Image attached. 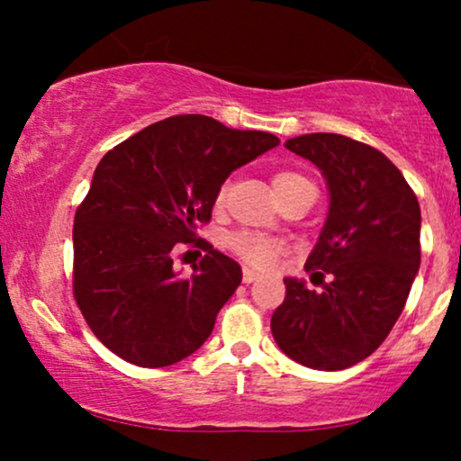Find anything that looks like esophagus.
<instances>
[{
  "mask_svg": "<svg viewBox=\"0 0 461 461\" xmlns=\"http://www.w3.org/2000/svg\"><path fill=\"white\" fill-rule=\"evenodd\" d=\"M258 277H260V273H256L253 268H247V267L242 268V282L245 284H253Z\"/></svg>",
  "mask_w": 461,
  "mask_h": 461,
  "instance_id": "1",
  "label": "esophagus"
}]
</instances>
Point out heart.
<instances>
[{"instance_id":"1","label":"heart","mask_w":461,"mask_h":461,"mask_svg":"<svg viewBox=\"0 0 461 461\" xmlns=\"http://www.w3.org/2000/svg\"><path fill=\"white\" fill-rule=\"evenodd\" d=\"M227 186H230V184H223V186L219 188V193H216V208H223L225 205ZM271 186L275 190V197L282 201L288 197L290 193H294V190L312 186V182L299 171H277L271 177ZM225 247L230 249L236 258H240L242 262L258 268H268L275 260H277L279 253H282V245H279L277 240L262 234H251V231H234V234L225 238Z\"/></svg>"}]
</instances>
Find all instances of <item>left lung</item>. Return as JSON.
<instances>
[{
  "label": "left lung",
  "mask_w": 461,
  "mask_h": 461,
  "mask_svg": "<svg viewBox=\"0 0 461 461\" xmlns=\"http://www.w3.org/2000/svg\"><path fill=\"white\" fill-rule=\"evenodd\" d=\"M285 147L314 162L330 186V214L305 271L331 282L316 294L284 279L271 331L294 362L342 370L382 345L405 308L420 267V205L375 147L340 134L297 136Z\"/></svg>",
  "instance_id": "obj_1"
}]
</instances>
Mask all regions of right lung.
Returning <instances> with one entry per match:
<instances>
[{
    "instance_id": "add662e5",
    "label": "right lung",
    "mask_w": 461,
    "mask_h": 461,
    "mask_svg": "<svg viewBox=\"0 0 461 461\" xmlns=\"http://www.w3.org/2000/svg\"><path fill=\"white\" fill-rule=\"evenodd\" d=\"M279 145L203 114L158 121L97 164L73 225V297L110 351L142 368L171 366L208 340L240 285V267L197 238L231 171ZM206 251L190 278L172 258Z\"/></svg>"
}]
</instances>
